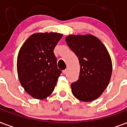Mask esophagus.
Masks as SVG:
<instances>
[{"instance_id":"obj_1","label":"esophagus","mask_w":127,"mask_h":127,"mask_svg":"<svg viewBox=\"0 0 127 127\" xmlns=\"http://www.w3.org/2000/svg\"><path fill=\"white\" fill-rule=\"evenodd\" d=\"M67 69H64V70H63V73H64V74L67 73Z\"/></svg>"}]
</instances>
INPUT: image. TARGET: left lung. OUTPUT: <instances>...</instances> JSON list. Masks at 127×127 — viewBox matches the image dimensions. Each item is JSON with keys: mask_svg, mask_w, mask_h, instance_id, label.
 <instances>
[{"mask_svg": "<svg viewBox=\"0 0 127 127\" xmlns=\"http://www.w3.org/2000/svg\"><path fill=\"white\" fill-rule=\"evenodd\" d=\"M65 42L79 59V79L71 83L73 95L84 102L99 97L109 83L112 61L104 44L91 34L69 35Z\"/></svg>", "mask_w": 127, "mask_h": 127, "instance_id": "obj_1", "label": "left lung"}]
</instances>
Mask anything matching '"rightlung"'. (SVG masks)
<instances>
[{
	"mask_svg": "<svg viewBox=\"0 0 127 127\" xmlns=\"http://www.w3.org/2000/svg\"><path fill=\"white\" fill-rule=\"evenodd\" d=\"M62 36L56 32L35 33L20 50L17 58L20 83L35 99H46L54 90L62 71L57 67L54 49Z\"/></svg>",
	"mask_w": 127,
	"mask_h": 127,
	"instance_id": "right-lung-1",
	"label": "right lung"
}]
</instances>
